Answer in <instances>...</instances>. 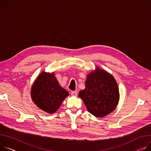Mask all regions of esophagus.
Instances as JSON below:
<instances>
[{
  "label": "esophagus",
  "instance_id": "esophagus-1",
  "mask_svg": "<svg viewBox=\"0 0 151 151\" xmlns=\"http://www.w3.org/2000/svg\"><path fill=\"white\" fill-rule=\"evenodd\" d=\"M71 95L73 96H76L78 95V93L76 91H72L71 92Z\"/></svg>",
  "mask_w": 151,
  "mask_h": 151
}]
</instances>
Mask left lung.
<instances>
[{"label": "left lung", "instance_id": "1", "mask_svg": "<svg viewBox=\"0 0 151 151\" xmlns=\"http://www.w3.org/2000/svg\"><path fill=\"white\" fill-rule=\"evenodd\" d=\"M86 88L79 92L88 111L93 115L103 118L112 112L119 99L117 83L107 72L96 67L87 76Z\"/></svg>", "mask_w": 151, "mask_h": 151}]
</instances>
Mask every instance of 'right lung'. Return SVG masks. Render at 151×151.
<instances>
[{
  "label": "right lung",
  "instance_id": "1",
  "mask_svg": "<svg viewBox=\"0 0 151 151\" xmlns=\"http://www.w3.org/2000/svg\"><path fill=\"white\" fill-rule=\"evenodd\" d=\"M68 95L67 90L59 85L54 73L41 72L31 88V98L33 103L50 114L57 111Z\"/></svg>",
  "mask_w": 151,
  "mask_h": 151
}]
</instances>
